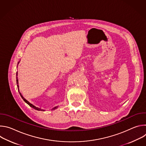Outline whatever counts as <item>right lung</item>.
I'll use <instances>...</instances> for the list:
<instances>
[{
  "label": "right lung",
  "mask_w": 146,
  "mask_h": 146,
  "mask_svg": "<svg viewBox=\"0 0 146 146\" xmlns=\"http://www.w3.org/2000/svg\"><path fill=\"white\" fill-rule=\"evenodd\" d=\"M19 62L18 63V64H19ZM17 84H18V79H17ZM17 87H19V86H18V85H17ZM19 94H20V95H21V98H23V99L24 100V102H26L28 105H29L31 108H33L34 109H35V110H38V111H44L43 109H40V108H37V107H36V106H35L33 105H32V103H31L29 102H28L27 99H25L24 97H23V96L21 95V94L20 92H19ZM58 108V106H56V107H55V108H52V110H55V109H56V108Z\"/></svg>",
  "instance_id": "obj_1"
}]
</instances>
